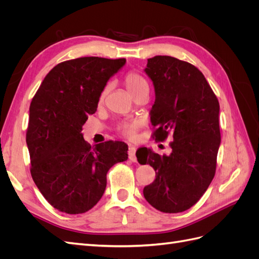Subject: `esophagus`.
I'll list each match as a JSON object with an SVG mask.
<instances>
[{
    "label": "esophagus",
    "mask_w": 259,
    "mask_h": 259,
    "mask_svg": "<svg viewBox=\"0 0 259 259\" xmlns=\"http://www.w3.org/2000/svg\"><path fill=\"white\" fill-rule=\"evenodd\" d=\"M128 159L132 161V162H136L137 161V158H136V148L131 146L128 148Z\"/></svg>",
    "instance_id": "1"
}]
</instances>
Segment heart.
Returning a JSON list of instances; mask_svg holds the SVG:
<instances>
[{
	"label": "heart",
	"mask_w": 259,
	"mask_h": 259,
	"mask_svg": "<svg viewBox=\"0 0 259 259\" xmlns=\"http://www.w3.org/2000/svg\"><path fill=\"white\" fill-rule=\"evenodd\" d=\"M125 86H126V89L133 95V94L138 92L139 90L147 88L148 84H147L146 80L144 79L142 75L136 73V72H131L126 76H125ZM109 89H110V84L107 85L106 88L104 89L103 93L100 94V97H99L100 101L104 100ZM139 126H140L139 121H131V122H126V123L121 124L120 127H119V131L123 136L127 137V138H134Z\"/></svg>",
	"instance_id": "heart-1"
}]
</instances>
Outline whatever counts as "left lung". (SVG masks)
Masks as SVG:
<instances>
[{
	"label": "left lung",
	"instance_id": "left-lung-1",
	"mask_svg": "<svg viewBox=\"0 0 259 259\" xmlns=\"http://www.w3.org/2000/svg\"><path fill=\"white\" fill-rule=\"evenodd\" d=\"M146 74L154 86L155 101L150 120L155 140L173 135L169 154L142 148L140 164L155 170L153 183L144 188V197L163 213H180L197 203L216 170L221 145L219 103L198 68L170 56L149 58Z\"/></svg>",
	"mask_w": 259,
	"mask_h": 259
}]
</instances>
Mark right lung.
Segmentation results:
<instances>
[{
  "label": "right lung",
  "mask_w": 259,
  "mask_h": 259,
  "mask_svg": "<svg viewBox=\"0 0 259 259\" xmlns=\"http://www.w3.org/2000/svg\"><path fill=\"white\" fill-rule=\"evenodd\" d=\"M125 62L101 57L60 62L31 101L26 136L31 176L50 204L64 213L82 214L95 206L105 192L108 170L128 158L125 143L91 146L82 134L107 82Z\"/></svg>",
  "instance_id": "1"
}]
</instances>
